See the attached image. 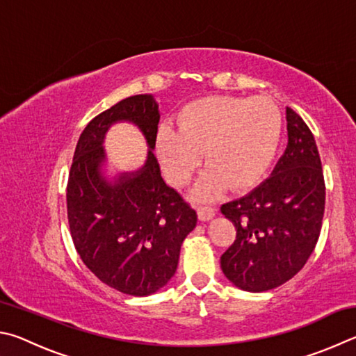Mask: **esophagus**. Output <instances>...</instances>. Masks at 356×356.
<instances>
[{"mask_svg": "<svg viewBox=\"0 0 356 356\" xmlns=\"http://www.w3.org/2000/svg\"><path fill=\"white\" fill-rule=\"evenodd\" d=\"M198 213V219L200 220H211L216 214V211L213 207H209V204H200L197 209Z\"/></svg>", "mask_w": 356, "mask_h": 356, "instance_id": "1", "label": "esophagus"}]
</instances>
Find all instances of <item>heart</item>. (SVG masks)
<instances>
[{
  "instance_id": "b5f03b06",
  "label": "heart",
  "mask_w": 356,
  "mask_h": 356,
  "mask_svg": "<svg viewBox=\"0 0 356 356\" xmlns=\"http://www.w3.org/2000/svg\"><path fill=\"white\" fill-rule=\"evenodd\" d=\"M282 114L270 99L208 97L186 106L178 128L161 124L159 161L173 186L189 183L202 156L209 170L197 186L208 198L228 184L250 186L270 164L282 137Z\"/></svg>"
}]
</instances>
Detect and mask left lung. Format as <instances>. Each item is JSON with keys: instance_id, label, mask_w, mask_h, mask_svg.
Wrapping results in <instances>:
<instances>
[{"instance_id": "left-lung-1", "label": "left lung", "mask_w": 356, "mask_h": 356, "mask_svg": "<svg viewBox=\"0 0 356 356\" xmlns=\"http://www.w3.org/2000/svg\"><path fill=\"white\" fill-rule=\"evenodd\" d=\"M288 147L266 181L222 204L236 239L222 254L225 277L239 289L263 292L300 272L319 239L325 181L314 136L286 108Z\"/></svg>"}]
</instances>
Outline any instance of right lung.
<instances>
[{"mask_svg": "<svg viewBox=\"0 0 356 356\" xmlns=\"http://www.w3.org/2000/svg\"><path fill=\"white\" fill-rule=\"evenodd\" d=\"M131 121L146 136L147 161L114 184L101 173L104 136ZM159 109L152 95L128 97L92 118L79 136L67 184V216L74 248L98 280L128 296L154 294L177 272L181 244L197 213L161 177L152 149Z\"/></svg>", "mask_w": 356, "mask_h": 356, "instance_id": "obj_1", "label": "right lung"}]
</instances>
